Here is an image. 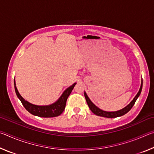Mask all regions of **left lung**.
<instances>
[{
	"instance_id": "obj_1",
	"label": "left lung",
	"mask_w": 154,
	"mask_h": 154,
	"mask_svg": "<svg viewBox=\"0 0 154 154\" xmlns=\"http://www.w3.org/2000/svg\"><path fill=\"white\" fill-rule=\"evenodd\" d=\"M142 87H143V80L141 82V85H140L139 92L137 93V94L134 98L133 100L131 101V103H130L128 105H127L126 107L121 109V110L118 111H114V112H107V111H104L103 110H101V109L98 108L97 106L94 105V104L92 103V101L90 100V98H88V96H87L86 93L85 92H84V96H85V100H86V102L88 103V105L90 109V110L92 111V113H94L95 115H96V116H98L105 117V118H117V117L124 116V115L127 113L128 112L132 109V106H133V105H134L135 102H136L137 99L140 94V92H141V90H142Z\"/></svg>"
}]
</instances>
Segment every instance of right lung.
I'll return each mask as SVG.
<instances>
[{
	"label": "right lung",
	"mask_w": 154,
	"mask_h": 154,
	"mask_svg": "<svg viewBox=\"0 0 154 154\" xmlns=\"http://www.w3.org/2000/svg\"><path fill=\"white\" fill-rule=\"evenodd\" d=\"M75 84H76V83H75L71 86L68 88L64 91V93L62 94L60 98L52 105L48 106H38L27 102L21 96L19 92H18L16 86H15V82L14 81L15 93H16L17 97L19 98L21 102H22L23 106L31 114L38 117H42V118H53V117L60 116L63 112L65 109V106H66L67 98L72 92Z\"/></svg>",
	"instance_id": "right-lung-1"
}]
</instances>
